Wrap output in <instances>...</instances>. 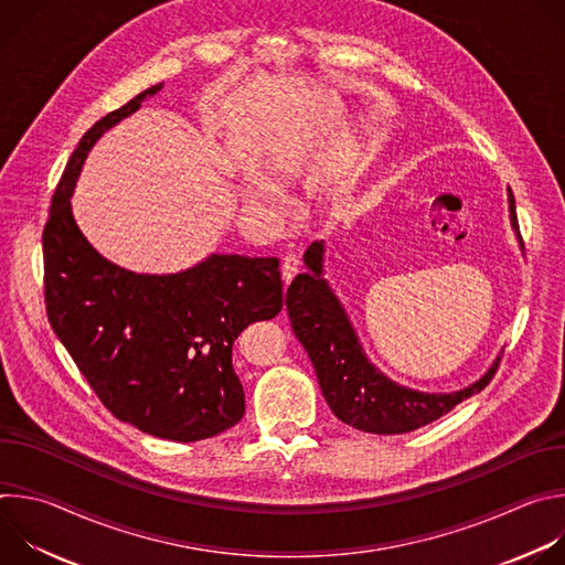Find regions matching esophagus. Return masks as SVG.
<instances>
[{
  "instance_id": "obj_1",
  "label": "esophagus",
  "mask_w": 565,
  "mask_h": 565,
  "mask_svg": "<svg viewBox=\"0 0 565 565\" xmlns=\"http://www.w3.org/2000/svg\"><path fill=\"white\" fill-rule=\"evenodd\" d=\"M299 268H301L299 257H297V255H286V257L281 259V277H284V281L288 284V281L299 273Z\"/></svg>"
}]
</instances>
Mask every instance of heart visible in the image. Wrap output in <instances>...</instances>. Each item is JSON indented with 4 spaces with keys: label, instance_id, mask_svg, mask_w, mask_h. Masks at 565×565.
I'll use <instances>...</instances> for the list:
<instances>
[{
    "label": "heart",
    "instance_id": "heart-1",
    "mask_svg": "<svg viewBox=\"0 0 565 565\" xmlns=\"http://www.w3.org/2000/svg\"><path fill=\"white\" fill-rule=\"evenodd\" d=\"M266 174L268 177H273L275 181H284V177L288 174V163L284 158H273L270 163H268V168H266ZM259 192H262V188L259 185H250V188H244L241 190V196H244V201L250 205V203H255V199L259 196Z\"/></svg>",
    "mask_w": 565,
    "mask_h": 565
}]
</instances>
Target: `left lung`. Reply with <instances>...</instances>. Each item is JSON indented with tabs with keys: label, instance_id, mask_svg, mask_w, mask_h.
Instances as JSON below:
<instances>
[{
	"label": "left lung",
	"instance_id": "obj_1",
	"mask_svg": "<svg viewBox=\"0 0 565 565\" xmlns=\"http://www.w3.org/2000/svg\"><path fill=\"white\" fill-rule=\"evenodd\" d=\"M510 216L521 238L512 190ZM303 262L308 273L297 275L288 286L286 308L292 331L315 366L321 393L342 423L369 434H407L449 414L494 377L501 358L478 382L456 393H420L386 380L362 353L342 303L327 279H321L324 244L312 241Z\"/></svg>",
	"mask_w": 565,
	"mask_h": 565
}]
</instances>
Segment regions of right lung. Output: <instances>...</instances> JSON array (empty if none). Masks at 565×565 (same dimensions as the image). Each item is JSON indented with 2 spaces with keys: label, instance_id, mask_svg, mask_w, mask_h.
Listing matches in <instances>:
<instances>
[{
  "label": "right lung",
  "instance_id": "obj_1",
  "mask_svg": "<svg viewBox=\"0 0 565 565\" xmlns=\"http://www.w3.org/2000/svg\"><path fill=\"white\" fill-rule=\"evenodd\" d=\"M160 87L100 118L71 153L42 232L44 303L51 329L118 420L194 443L244 418L232 344L281 310L284 290L277 257L212 255L177 275H136L77 230L68 199L87 151Z\"/></svg>",
  "mask_w": 565,
  "mask_h": 565
}]
</instances>
